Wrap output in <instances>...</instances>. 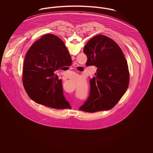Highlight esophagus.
<instances>
[{
  "mask_svg": "<svg viewBox=\"0 0 153 153\" xmlns=\"http://www.w3.org/2000/svg\"><path fill=\"white\" fill-rule=\"evenodd\" d=\"M73 66L74 67V68H77L79 66V65L77 63H74L73 64Z\"/></svg>",
  "mask_w": 153,
  "mask_h": 153,
  "instance_id": "esophagus-1",
  "label": "esophagus"
}]
</instances>
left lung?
I'll return each mask as SVG.
<instances>
[{
	"label": "left lung",
	"instance_id": "obj_1",
	"mask_svg": "<svg viewBox=\"0 0 153 153\" xmlns=\"http://www.w3.org/2000/svg\"><path fill=\"white\" fill-rule=\"evenodd\" d=\"M86 66H95V77L91 79L87 100L79 109L95 112L112 108L128 87L127 62L119 45L111 38L98 35L91 38L84 48Z\"/></svg>",
	"mask_w": 153,
	"mask_h": 153
}]
</instances>
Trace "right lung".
<instances>
[{
    "label": "right lung",
    "instance_id": "1",
    "mask_svg": "<svg viewBox=\"0 0 153 153\" xmlns=\"http://www.w3.org/2000/svg\"><path fill=\"white\" fill-rule=\"evenodd\" d=\"M71 64V57L63 41L51 34L43 36L30 48L24 60L22 81L27 95L45 106L69 108L62 80L55 72Z\"/></svg>",
    "mask_w": 153,
    "mask_h": 153
}]
</instances>
